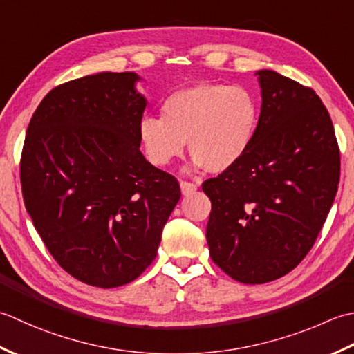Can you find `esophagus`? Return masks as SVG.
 I'll use <instances>...</instances> for the list:
<instances>
[{
  "mask_svg": "<svg viewBox=\"0 0 354 354\" xmlns=\"http://www.w3.org/2000/svg\"><path fill=\"white\" fill-rule=\"evenodd\" d=\"M180 187H182L183 196H191V194L197 191L198 185L192 183V182H186V180H180Z\"/></svg>",
  "mask_w": 354,
  "mask_h": 354,
  "instance_id": "obj_1",
  "label": "esophagus"
}]
</instances>
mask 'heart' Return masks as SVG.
I'll list each match as a JSON object with an SVG mask.
<instances>
[{
	"label": "heart",
	"instance_id": "b5f03b06",
	"mask_svg": "<svg viewBox=\"0 0 354 354\" xmlns=\"http://www.w3.org/2000/svg\"><path fill=\"white\" fill-rule=\"evenodd\" d=\"M163 118L147 116L139 137L148 160L165 167L187 142L196 167L220 174L241 160L255 137L258 104L243 86L200 82L165 100Z\"/></svg>",
	"mask_w": 354,
	"mask_h": 354
}]
</instances>
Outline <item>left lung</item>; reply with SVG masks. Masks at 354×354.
<instances>
[{
	"instance_id": "obj_1",
	"label": "left lung",
	"mask_w": 354,
	"mask_h": 354,
	"mask_svg": "<svg viewBox=\"0 0 354 354\" xmlns=\"http://www.w3.org/2000/svg\"><path fill=\"white\" fill-rule=\"evenodd\" d=\"M261 113L235 167L201 185L212 209V261L244 284L287 275L304 259L337 192L341 156L316 93L273 70L257 71Z\"/></svg>"
}]
</instances>
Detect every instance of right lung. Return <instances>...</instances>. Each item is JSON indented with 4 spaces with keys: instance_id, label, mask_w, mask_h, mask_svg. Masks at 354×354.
Returning a JSON list of instances; mask_svg holds the SVG:
<instances>
[{
    "instance_id": "1",
    "label": "right lung",
    "mask_w": 354,
    "mask_h": 354,
    "mask_svg": "<svg viewBox=\"0 0 354 354\" xmlns=\"http://www.w3.org/2000/svg\"><path fill=\"white\" fill-rule=\"evenodd\" d=\"M139 79L105 71L57 85L27 128L19 165L26 209L56 263L88 286L140 277L180 200L177 178L139 149L147 106Z\"/></svg>"
}]
</instances>
